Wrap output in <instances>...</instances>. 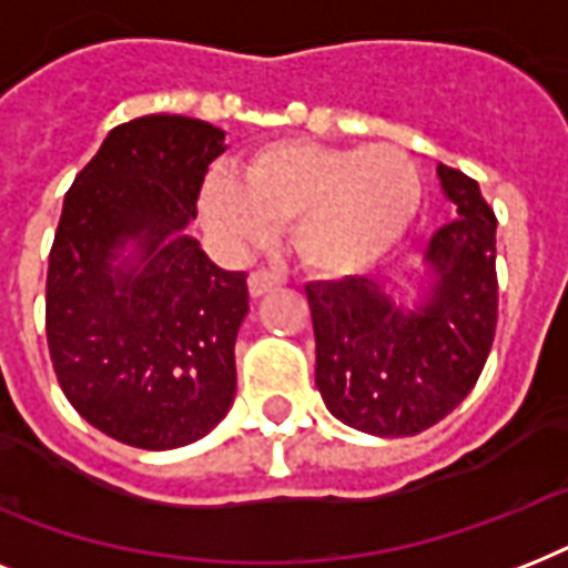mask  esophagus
Wrapping results in <instances>:
<instances>
[{"mask_svg":"<svg viewBox=\"0 0 568 568\" xmlns=\"http://www.w3.org/2000/svg\"><path fill=\"white\" fill-rule=\"evenodd\" d=\"M276 285H280V276L267 274V271H253V274L247 276L250 297H265L267 292H274Z\"/></svg>","mask_w":568,"mask_h":568,"instance_id":"esophagus-1","label":"esophagus"}]
</instances>
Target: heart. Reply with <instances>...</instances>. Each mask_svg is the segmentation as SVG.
<instances>
[{
    "label": "heart",
    "instance_id": "1",
    "mask_svg": "<svg viewBox=\"0 0 568 568\" xmlns=\"http://www.w3.org/2000/svg\"><path fill=\"white\" fill-rule=\"evenodd\" d=\"M424 182L400 146H336L280 138L205 173L200 212L230 247L265 241L288 223V244L310 274L345 280L372 271L413 230Z\"/></svg>",
    "mask_w": 568,
    "mask_h": 568
}]
</instances>
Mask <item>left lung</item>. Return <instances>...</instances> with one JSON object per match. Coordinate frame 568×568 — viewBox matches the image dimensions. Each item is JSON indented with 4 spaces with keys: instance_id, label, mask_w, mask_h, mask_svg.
<instances>
[{
    "instance_id": "1",
    "label": "left lung",
    "mask_w": 568,
    "mask_h": 568,
    "mask_svg": "<svg viewBox=\"0 0 568 568\" xmlns=\"http://www.w3.org/2000/svg\"><path fill=\"white\" fill-rule=\"evenodd\" d=\"M457 217L424 247V283L400 301L368 276L310 283L315 386L338 422L372 436H415L471 392L495 338V221L480 185L436 168Z\"/></svg>"
}]
</instances>
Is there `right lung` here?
Masks as SVG:
<instances>
[{"instance_id":"add662e5","label":"right lung","mask_w":568,"mask_h":568,"mask_svg":"<svg viewBox=\"0 0 568 568\" xmlns=\"http://www.w3.org/2000/svg\"><path fill=\"white\" fill-rule=\"evenodd\" d=\"M226 132L182 114L114 126L64 196L47 274L58 383L111 439L171 450L203 439L235 400L247 274L189 235Z\"/></svg>"}]
</instances>
